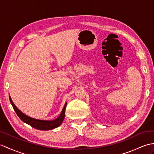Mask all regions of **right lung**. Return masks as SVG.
<instances>
[{
    "instance_id": "obj_1",
    "label": "right lung",
    "mask_w": 154,
    "mask_h": 154,
    "mask_svg": "<svg viewBox=\"0 0 154 154\" xmlns=\"http://www.w3.org/2000/svg\"><path fill=\"white\" fill-rule=\"evenodd\" d=\"M10 101L11 104L14 108L15 112H16L18 117L20 118L22 121L26 123L27 124L31 125L32 127L38 130H42V131H47V130H51L56 128V127H59L61 124L63 119L65 118V112L66 106V103H65V106L61 112V114L57 118H56L54 120L52 121H45V120H39V119H36L35 118H32L31 117L26 116L24 114L23 112H21L18 108L16 106V105L14 104L13 101L11 99V97L9 96Z\"/></svg>"
}]
</instances>
